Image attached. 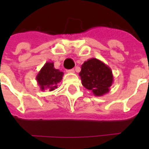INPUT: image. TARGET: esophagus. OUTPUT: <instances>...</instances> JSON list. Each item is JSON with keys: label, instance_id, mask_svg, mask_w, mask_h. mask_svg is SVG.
<instances>
[{"label": "esophagus", "instance_id": "34e87169", "mask_svg": "<svg viewBox=\"0 0 149 149\" xmlns=\"http://www.w3.org/2000/svg\"><path fill=\"white\" fill-rule=\"evenodd\" d=\"M67 73H74V69L72 68V69H68V70H66Z\"/></svg>", "mask_w": 149, "mask_h": 149}]
</instances>
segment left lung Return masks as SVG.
Instances as JSON below:
<instances>
[{
  "mask_svg": "<svg viewBox=\"0 0 149 149\" xmlns=\"http://www.w3.org/2000/svg\"><path fill=\"white\" fill-rule=\"evenodd\" d=\"M79 75L83 86L92 91L95 96H101L108 93L113 83L111 68L96 58L84 62Z\"/></svg>",
  "mask_w": 149,
  "mask_h": 149,
  "instance_id": "8db88e82",
  "label": "left lung"
}]
</instances>
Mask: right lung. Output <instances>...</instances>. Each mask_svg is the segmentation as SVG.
<instances>
[{
	"instance_id": "1",
	"label": "right lung",
	"mask_w": 149,
	"mask_h": 149,
	"mask_svg": "<svg viewBox=\"0 0 149 149\" xmlns=\"http://www.w3.org/2000/svg\"><path fill=\"white\" fill-rule=\"evenodd\" d=\"M64 74L63 72L56 69L53 62H47L36 75L38 85L42 91L48 89L49 91L57 88V84L61 81Z\"/></svg>"
}]
</instances>
